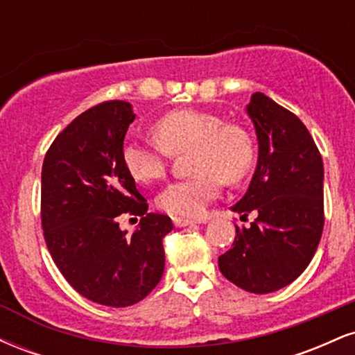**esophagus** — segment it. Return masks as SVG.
<instances>
[{
    "instance_id": "esophagus-1",
    "label": "esophagus",
    "mask_w": 355,
    "mask_h": 355,
    "mask_svg": "<svg viewBox=\"0 0 355 355\" xmlns=\"http://www.w3.org/2000/svg\"><path fill=\"white\" fill-rule=\"evenodd\" d=\"M173 223H175V227H187V225H193V223H197V220L175 217V218H173Z\"/></svg>"
}]
</instances>
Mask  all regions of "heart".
I'll return each instance as SVG.
<instances>
[{
	"label": "heart",
	"mask_w": 355,
	"mask_h": 355,
	"mask_svg": "<svg viewBox=\"0 0 355 355\" xmlns=\"http://www.w3.org/2000/svg\"><path fill=\"white\" fill-rule=\"evenodd\" d=\"M157 140H128L121 162L133 180L152 183L168 168L172 153L190 150L195 175L168 183L158 205L178 217H197L222 190V183L242 182L255 162V141L243 125L223 121L214 112L173 110L153 125Z\"/></svg>",
	"instance_id": "b5f03b06"
}]
</instances>
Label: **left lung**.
Masks as SVG:
<instances>
[{
    "mask_svg": "<svg viewBox=\"0 0 355 355\" xmlns=\"http://www.w3.org/2000/svg\"><path fill=\"white\" fill-rule=\"evenodd\" d=\"M247 113L259 138V162L248 190L232 210L255 220L235 227L230 250L218 257L225 279L252 294L285 287L311 263L324 230V165L302 121L263 93Z\"/></svg>",
    "mask_w": 355,
    "mask_h": 355,
    "instance_id": "left-lung-1",
    "label": "left lung"
}]
</instances>
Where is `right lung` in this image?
I'll return each instance as SVG.
<instances>
[{
    "mask_svg": "<svg viewBox=\"0 0 355 355\" xmlns=\"http://www.w3.org/2000/svg\"><path fill=\"white\" fill-rule=\"evenodd\" d=\"M132 105L110 100L88 108L55 138L43 160L42 227L53 262L92 302L128 307L164 275V237L170 217L148 203L121 162ZM137 214L141 225L121 232L117 217Z\"/></svg>",
    "mask_w": 355,
    "mask_h": 355,
    "instance_id": "add662e5",
    "label": "right lung"
}]
</instances>
